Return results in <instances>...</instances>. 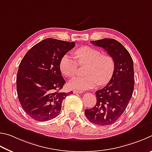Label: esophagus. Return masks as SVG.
Instances as JSON below:
<instances>
[{
  "mask_svg": "<svg viewBox=\"0 0 152 152\" xmlns=\"http://www.w3.org/2000/svg\"><path fill=\"white\" fill-rule=\"evenodd\" d=\"M73 94H81L82 91H79V90H73Z\"/></svg>",
  "mask_w": 152,
  "mask_h": 152,
  "instance_id": "34e87169",
  "label": "esophagus"
}]
</instances>
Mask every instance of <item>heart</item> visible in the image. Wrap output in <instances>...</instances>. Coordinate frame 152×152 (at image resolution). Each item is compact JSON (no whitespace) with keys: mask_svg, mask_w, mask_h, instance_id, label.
Returning a JSON list of instances; mask_svg holds the SVG:
<instances>
[{"mask_svg":"<svg viewBox=\"0 0 152 152\" xmlns=\"http://www.w3.org/2000/svg\"><path fill=\"white\" fill-rule=\"evenodd\" d=\"M74 57L68 54L62 56L59 61V70L66 77L76 74L79 65H87L86 76H77L71 79L69 86L73 89L86 90L94 88L98 84L105 86L112 77L115 70V62L109 55H102L101 51L88 46L81 47L74 50Z\"/></svg>","mask_w":152,"mask_h":152,"instance_id":"1","label":"heart"}]
</instances>
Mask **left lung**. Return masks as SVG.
<instances>
[{
  "mask_svg": "<svg viewBox=\"0 0 152 152\" xmlns=\"http://www.w3.org/2000/svg\"><path fill=\"white\" fill-rule=\"evenodd\" d=\"M91 42L102 47L113 57L115 70L107 86L95 92L97 102L94 107L85 110V114L92 123L108 126L118 120L131 99L135 83L134 62L128 50L115 39Z\"/></svg>",
  "mask_w": 152,
  "mask_h": 152,
  "instance_id": "1",
  "label": "left lung"
}]
</instances>
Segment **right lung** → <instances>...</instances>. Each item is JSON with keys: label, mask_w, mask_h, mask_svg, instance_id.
<instances>
[{"label": "right lung", "mask_w": 152, "mask_h": 152, "mask_svg": "<svg viewBox=\"0 0 152 152\" xmlns=\"http://www.w3.org/2000/svg\"><path fill=\"white\" fill-rule=\"evenodd\" d=\"M74 42L48 38L31 48L18 66L17 89L26 114L39 121L59 114L63 100L73 92H60L65 83L59 70L62 56L75 47Z\"/></svg>", "instance_id": "add662e5"}]
</instances>
